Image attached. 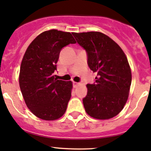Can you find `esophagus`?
<instances>
[{"instance_id": "obj_1", "label": "esophagus", "mask_w": 151, "mask_h": 151, "mask_svg": "<svg viewBox=\"0 0 151 151\" xmlns=\"http://www.w3.org/2000/svg\"><path fill=\"white\" fill-rule=\"evenodd\" d=\"M78 86H79V83H77V82H73V87H74V88L77 87H78Z\"/></svg>"}]
</instances>
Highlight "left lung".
<instances>
[{
	"label": "left lung",
	"mask_w": 151,
	"mask_h": 151,
	"mask_svg": "<svg viewBox=\"0 0 151 151\" xmlns=\"http://www.w3.org/2000/svg\"><path fill=\"white\" fill-rule=\"evenodd\" d=\"M85 49L89 67L97 72L95 84H87L83 105L90 117L108 120L118 115L128 99L132 74L126 55L108 36L98 31L72 33Z\"/></svg>",
	"instance_id": "left-lung-1"
}]
</instances>
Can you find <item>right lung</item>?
Returning <instances> with one entry per match:
<instances>
[{
  "mask_svg": "<svg viewBox=\"0 0 151 151\" xmlns=\"http://www.w3.org/2000/svg\"><path fill=\"white\" fill-rule=\"evenodd\" d=\"M69 44H76L71 33L49 30L36 36L23 57L20 89L28 108L44 120L62 117L72 96V81L54 76L61 49Z\"/></svg>",
  "mask_w": 151,
  "mask_h": 151,
  "instance_id": "obj_1",
  "label": "right lung"
}]
</instances>
